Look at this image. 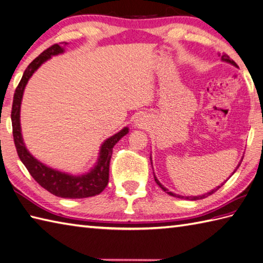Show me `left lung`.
Wrapping results in <instances>:
<instances>
[{
	"label": "left lung",
	"instance_id": "obj_1",
	"mask_svg": "<svg viewBox=\"0 0 263 263\" xmlns=\"http://www.w3.org/2000/svg\"><path fill=\"white\" fill-rule=\"evenodd\" d=\"M221 61H223V62H226V63H230V64H232V65H234V66H236L237 67V65H236V63L234 62V61H233V60H231V58L229 57V56H227L226 54H223V55H221ZM242 162V161H241ZM241 162L240 163H238V165L236 166V168H235V170H234V172L237 170V168H238V166H240V164H241ZM151 164H152V157H151ZM234 172H233V173H234ZM154 180H155V182L157 183V184H159L160 185V188H162V190L163 191H165L166 192V194H168V195H170V196H173V197H177V198H181V199H186V200H198V199H202V198H206V197H208V196H211L212 194H214V192L215 191H217L219 188H220V186L221 185H223L225 182H226V181H225V182L224 183H221L220 185H218V186H216V188H214L213 190H211V191H209V192H207V194H205V195H202V196H194V197H189V196H180V195H177V194H173V192H171V191H168L166 188H165V186L164 185H163L161 182H160V181L159 180H157V178L155 177V174H154Z\"/></svg>",
	"mask_w": 263,
	"mask_h": 263
}]
</instances>
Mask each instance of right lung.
Here are the masks:
<instances>
[{
	"label": "right lung",
	"instance_id": "add662e5",
	"mask_svg": "<svg viewBox=\"0 0 263 263\" xmlns=\"http://www.w3.org/2000/svg\"><path fill=\"white\" fill-rule=\"evenodd\" d=\"M66 45L67 43L64 44V46ZM64 51H65V49H64L63 46L58 44L52 45L51 47L43 51L42 54L29 64L14 92L11 120H12L13 138L17 155H19L21 162L25 164L29 173L31 174V177L43 188L49 191L52 195L61 198H68V199H80V198H87L99 195L106 188L109 181V165L110 159H111L112 155V148L119 142L120 138L127 135L129 128L124 127L120 132L115 134L114 136L107 138L101 145L98 161L95 166L89 172L79 174V176H73V174L51 168L30 154V152L26 147L25 142H23L21 134L20 109L23 92H25V87L29 79L42 66V64L50 60L51 56L63 54Z\"/></svg>",
	"mask_w": 263,
	"mask_h": 263
}]
</instances>
